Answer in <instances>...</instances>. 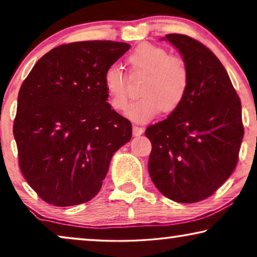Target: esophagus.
Segmentation results:
<instances>
[{"label":"esophagus","instance_id":"34e87169","mask_svg":"<svg viewBox=\"0 0 257 257\" xmlns=\"http://www.w3.org/2000/svg\"><path fill=\"white\" fill-rule=\"evenodd\" d=\"M144 133V128L140 127V126H133V136L138 137V136H142Z\"/></svg>","mask_w":257,"mask_h":257}]
</instances>
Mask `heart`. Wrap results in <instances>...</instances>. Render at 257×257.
<instances>
[{
  "label": "heart",
  "mask_w": 257,
  "mask_h": 257,
  "mask_svg": "<svg viewBox=\"0 0 257 257\" xmlns=\"http://www.w3.org/2000/svg\"><path fill=\"white\" fill-rule=\"evenodd\" d=\"M135 70L147 72L142 86L143 96L128 105L126 115L137 122H146L161 111L171 113L180 106L189 87V72L182 59L170 56L166 49L143 44L128 56ZM103 85L111 106L122 111L128 100L127 76L119 65L105 70Z\"/></svg>",
  "instance_id": "heart-1"
}]
</instances>
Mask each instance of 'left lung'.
<instances>
[{"instance_id": "8db88e82", "label": "left lung", "mask_w": 257, "mask_h": 257, "mask_svg": "<svg viewBox=\"0 0 257 257\" xmlns=\"http://www.w3.org/2000/svg\"><path fill=\"white\" fill-rule=\"evenodd\" d=\"M180 52L189 72L185 99L145 135L152 143L149 173L173 201L208 198L230 177L243 138L241 101L219 58L194 38H163Z\"/></svg>"}]
</instances>
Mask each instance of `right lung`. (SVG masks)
<instances>
[{
  "label": "right lung",
  "mask_w": 257,
  "mask_h": 257,
  "mask_svg": "<svg viewBox=\"0 0 257 257\" xmlns=\"http://www.w3.org/2000/svg\"><path fill=\"white\" fill-rule=\"evenodd\" d=\"M130 48L112 41L59 45L24 79L14 137L21 172L45 202L90 201L112 156L131 139V122L112 110L103 85L105 70Z\"/></svg>",
  "instance_id": "obj_1"
}]
</instances>
